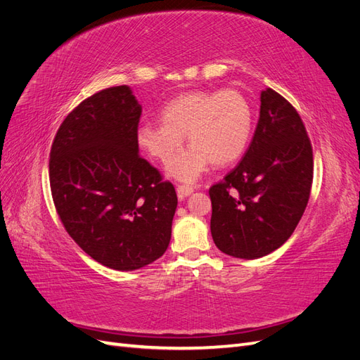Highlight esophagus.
I'll return each instance as SVG.
<instances>
[{"label": "esophagus", "mask_w": 360, "mask_h": 360, "mask_svg": "<svg viewBox=\"0 0 360 360\" xmlns=\"http://www.w3.org/2000/svg\"><path fill=\"white\" fill-rule=\"evenodd\" d=\"M192 192H193V188L188 186V184H179L177 186V195L180 200H184L186 197H189Z\"/></svg>", "instance_id": "obj_1"}]
</instances>
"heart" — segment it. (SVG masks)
<instances>
[{"instance_id":"1","label":"heart","mask_w":360,"mask_h":360,"mask_svg":"<svg viewBox=\"0 0 360 360\" xmlns=\"http://www.w3.org/2000/svg\"><path fill=\"white\" fill-rule=\"evenodd\" d=\"M162 123H143L136 141L144 151L162 162L183 150L167 167L168 176L195 181L210 163L225 167L240 158L252 134L254 112L246 97L237 90L188 91L174 97L160 111Z\"/></svg>"}]
</instances>
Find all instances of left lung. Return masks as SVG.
Here are the masks:
<instances>
[{
	"instance_id": "1",
	"label": "left lung",
	"mask_w": 360,
	"mask_h": 360,
	"mask_svg": "<svg viewBox=\"0 0 360 360\" xmlns=\"http://www.w3.org/2000/svg\"><path fill=\"white\" fill-rule=\"evenodd\" d=\"M259 118L240 163L210 188V230L224 254L255 259L284 245L307 209L312 147L294 106L261 91Z\"/></svg>"
}]
</instances>
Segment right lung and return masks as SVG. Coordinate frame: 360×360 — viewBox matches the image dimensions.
I'll use <instances>...</instances> for the list:
<instances>
[{"instance_id": "right-lung-1", "label": "right lung", "mask_w": 360, "mask_h": 360, "mask_svg": "<svg viewBox=\"0 0 360 360\" xmlns=\"http://www.w3.org/2000/svg\"><path fill=\"white\" fill-rule=\"evenodd\" d=\"M141 105L130 86L105 89L64 118L53 138L49 183L57 213L85 254L114 270L160 258L177 193L139 156Z\"/></svg>"}]
</instances>
